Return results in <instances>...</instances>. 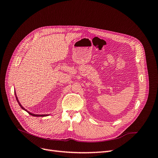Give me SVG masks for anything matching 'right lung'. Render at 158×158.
I'll use <instances>...</instances> for the list:
<instances>
[{"label":"right lung","instance_id":"obj_1","mask_svg":"<svg viewBox=\"0 0 158 158\" xmlns=\"http://www.w3.org/2000/svg\"><path fill=\"white\" fill-rule=\"evenodd\" d=\"M15 95H16V98L17 102H18V104H19V106H20L22 107V109L25 110L26 111H27V112L28 113H29L30 114H31V115H32V116H34V117H46V116H48V115H49V114H33V113H30V112H29V111H27L26 109H24V108H23V107H22V105L20 104V102L18 101V98H17V96H16V93H15Z\"/></svg>","mask_w":158,"mask_h":158}]
</instances>
